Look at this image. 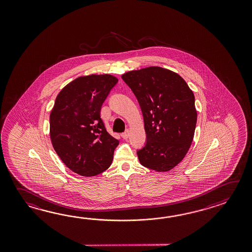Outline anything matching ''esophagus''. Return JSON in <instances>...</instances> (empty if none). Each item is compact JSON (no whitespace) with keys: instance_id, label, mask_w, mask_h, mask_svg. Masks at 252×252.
Segmentation results:
<instances>
[{"instance_id":"34e87169","label":"esophagus","mask_w":252,"mask_h":252,"mask_svg":"<svg viewBox=\"0 0 252 252\" xmlns=\"http://www.w3.org/2000/svg\"><path fill=\"white\" fill-rule=\"evenodd\" d=\"M128 136H129V130L127 129L125 132L122 134V137H123V139H127L128 138Z\"/></svg>"}]
</instances>
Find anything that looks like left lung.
<instances>
[{
	"label": "left lung",
	"instance_id": "1",
	"mask_svg": "<svg viewBox=\"0 0 252 252\" xmlns=\"http://www.w3.org/2000/svg\"><path fill=\"white\" fill-rule=\"evenodd\" d=\"M141 108L147 142L139 150L142 166L157 172L177 166L192 144L197 121L193 93L171 70L149 66L122 75Z\"/></svg>",
	"mask_w": 252,
	"mask_h": 252
}]
</instances>
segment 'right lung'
I'll list each match as a JSON object with an SVG mask.
<instances>
[{
    "instance_id": "obj_1",
    "label": "right lung",
    "mask_w": 252,
    "mask_h": 252,
    "mask_svg": "<svg viewBox=\"0 0 252 252\" xmlns=\"http://www.w3.org/2000/svg\"><path fill=\"white\" fill-rule=\"evenodd\" d=\"M118 78L109 74L84 75L59 92L49 115L54 150L70 170L83 177L105 171L118 139L109 134L101 108Z\"/></svg>"
}]
</instances>
